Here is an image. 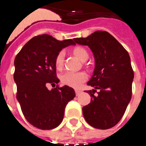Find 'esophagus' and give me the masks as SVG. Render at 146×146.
Listing matches in <instances>:
<instances>
[{"label": "esophagus", "instance_id": "obj_1", "mask_svg": "<svg viewBox=\"0 0 146 146\" xmlns=\"http://www.w3.org/2000/svg\"><path fill=\"white\" fill-rule=\"evenodd\" d=\"M75 94H76V96H79L80 94H81V91H78V90H75Z\"/></svg>", "mask_w": 146, "mask_h": 146}]
</instances>
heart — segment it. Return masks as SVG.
Instances as JSON below:
<instances>
[{
	"label": "heart",
	"mask_w": 146,
	"mask_h": 146,
	"mask_svg": "<svg viewBox=\"0 0 146 146\" xmlns=\"http://www.w3.org/2000/svg\"><path fill=\"white\" fill-rule=\"evenodd\" d=\"M73 55H75L81 61L84 62L88 58V52L84 47L77 46L72 50ZM64 52L63 51L58 52L55 59V68L58 70H60L64 67ZM87 80V75L84 72H65L60 75V81L64 85L74 88H79L83 82Z\"/></svg>",
	"instance_id": "obj_1"
}]
</instances>
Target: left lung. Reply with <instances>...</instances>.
<instances>
[{
	"label": "left lung",
	"instance_id": "obj_1",
	"mask_svg": "<svg viewBox=\"0 0 146 146\" xmlns=\"http://www.w3.org/2000/svg\"><path fill=\"white\" fill-rule=\"evenodd\" d=\"M77 44L88 46L95 59L94 73L87 84L94 87L86 91L91 103L82 108L88 124L108 129L123 117L131 97L134 72L128 52L111 34L98 31L86 38H76ZM99 89L96 96L93 91Z\"/></svg>",
	"mask_w": 146,
	"mask_h": 146
}]
</instances>
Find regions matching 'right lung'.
Instances as JSON below:
<instances>
[{"label":"right lung","mask_w":146,"mask_h":146,"mask_svg":"<svg viewBox=\"0 0 146 146\" xmlns=\"http://www.w3.org/2000/svg\"><path fill=\"white\" fill-rule=\"evenodd\" d=\"M74 44L72 39L59 41L50 35H39L28 41L15 58L17 99L25 118L36 128L52 129L60 125L66 104L75 96L69 86H57L50 91L47 88L60 81L56 77V55Z\"/></svg>","instance_id":"right-lung-1"}]
</instances>
